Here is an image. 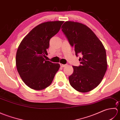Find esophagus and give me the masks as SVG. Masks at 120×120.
Segmentation results:
<instances>
[{
    "mask_svg": "<svg viewBox=\"0 0 120 120\" xmlns=\"http://www.w3.org/2000/svg\"><path fill=\"white\" fill-rule=\"evenodd\" d=\"M60 67L62 68H64L65 67V66L67 65V64H61V63H60Z\"/></svg>",
    "mask_w": 120,
    "mask_h": 120,
    "instance_id": "obj_1",
    "label": "esophagus"
}]
</instances>
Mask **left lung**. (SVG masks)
<instances>
[{"mask_svg": "<svg viewBox=\"0 0 120 120\" xmlns=\"http://www.w3.org/2000/svg\"><path fill=\"white\" fill-rule=\"evenodd\" d=\"M61 29L76 56H82L80 65L73 66L74 72L69 76L71 86L80 92L93 90L101 83L107 68L105 47L95 34L82 24L65 22Z\"/></svg>", "mask_w": 120, "mask_h": 120, "instance_id": "obj_1", "label": "left lung"}]
</instances>
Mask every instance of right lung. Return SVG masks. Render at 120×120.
Masks as SVG:
<instances>
[{
	"mask_svg": "<svg viewBox=\"0 0 120 120\" xmlns=\"http://www.w3.org/2000/svg\"><path fill=\"white\" fill-rule=\"evenodd\" d=\"M63 21L47 22L32 29L20 43L16 65L20 77L29 88L41 90L50 86L60 64L45 60L49 41L59 31Z\"/></svg>",
	"mask_w": 120,
	"mask_h": 120,
	"instance_id": "right-lung-1",
	"label": "right lung"
}]
</instances>
